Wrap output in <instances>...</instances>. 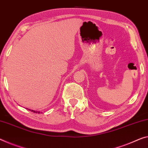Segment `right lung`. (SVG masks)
Listing matches in <instances>:
<instances>
[{
  "mask_svg": "<svg viewBox=\"0 0 148 148\" xmlns=\"http://www.w3.org/2000/svg\"><path fill=\"white\" fill-rule=\"evenodd\" d=\"M26 109H28V108H26ZM28 110L29 111H31V112H36V113H40V111H35V110H30V109H28Z\"/></svg>",
  "mask_w": 148,
  "mask_h": 148,
  "instance_id": "1",
  "label": "right lung"
}]
</instances>
